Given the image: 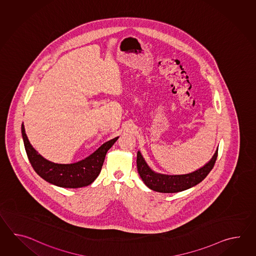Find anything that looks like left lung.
I'll list each match as a JSON object with an SVG mask.
<instances>
[{
	"label": "left lung",
	"instance_id": "8db88e82",
	"mask_svg": "<svg viewBox=\"0 0 256 256\" xmlns=\"http://www.w3.org/2000/svg\"><path fill=\"white\" fill-rule=\"evenodd\" d=\"M218 149L210 161L202 168L185 174H164L156 173L149 168L140 151L137 152V171L144 183L154 191L161 193H176L188 190L200 183L213 168L217 160Z\"/></svg>",
	"mask_w": 256,
	"mask_h": 256
}]
</instances>
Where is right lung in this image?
<instances>
[{"mask_svg": "<svg viewBox=\"0 0 256 256\" xmlns=\"http://www.w3.org/2000/svg\"><path fill=\"white\" fill-rule=\"evenodd\" d=\"M22 136L28 158L34 170L50 184L66 188H78L90 185L98 178L105 156L118 137L106 142L88 158L73 164H56L44 158L32 146L22 124Z\"/></svg>", "mask_w": 256, "mask_h": 256, "instance_id": "obj_1", "label": "right lung"}]
</instances>
